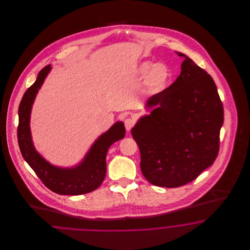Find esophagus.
I'll return each mask as SVG.
<instances>
[{
    "label": "esophagus",
    "mask_w": 250,
    "mask_h": 250,
    "mask_svg": "<svg viewBox=\"0 0 250 250\" xmlns=\"http://www.w3.org/2000/svg\"><path fill=\"white\" fill-rule=\"evenodd\" d=\"M135 125V121L131 118H127L126 120H125V129L127 131L131 130V128L134 126Z\"/></svg>",
    "instance_id": "1"
}]
</instances>
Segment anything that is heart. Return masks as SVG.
<instances>
[{"mask_svg": "<svg viewBox=\"0 0 250 250\" xmlns=\"http://www.w3.org/2000/svg\"><path fill=\"white\" fill-rule=\"evenodd\" d=\"M138 71L147 74L144 81V91L149 95H156L165 91L171 79L170 69L164 63L154 64L152 62H143Z\"/></svg>", "mask_w": 250, "mask_h": 250, "instance_id": "heart-1", "label": "heart"}]
</instances>
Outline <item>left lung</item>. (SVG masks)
Listing matches in <instances>:
<instances>
[{
    "instance_id": "1",
    "label": "left lung",
    "mask_w": 250,
    "mask_h": 250,
    "mask_svg": "<svg viewBox=\"0 0 250 250\" xmlns=\"http://www.w3.org/2000/svg\"><path fill=\"white\" fill-rule=\"evenodd\" d=\"M185 57L176 81L150 97L153 107L132 128L141 152V169L151 184L178 188L213 165L219 151L223 105L212 77Z\"/></svg>"
}]
</instances>
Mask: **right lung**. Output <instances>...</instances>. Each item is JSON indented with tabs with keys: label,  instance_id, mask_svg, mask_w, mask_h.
Returning a JSON list of instances; mask_svg holds the SVG:
<instances>
[{
	"label": "right lung",
	"instance_id": "add662e5",
	"mask_svg": "<svg viewBox=\"0 0 250 250\" xmlns=\"http://www.w3.org/2000/svg\"><path fill=\"white\" fill-rule=\"evenodd\" d=\"M50 69L48 64L38 73L36 83L28 88L21 101L18 143L25 161L48 189L60 195H83L95 190L104 181L107 150L113 143L124 139L125 128L123 122L115 123L95 141L78 166L63 168L48 163L35 149L30 130V115L36 94Z\"/></svg>",
	"mask_w": 250,
	"mask_h": 250
}]
</instances>
